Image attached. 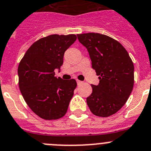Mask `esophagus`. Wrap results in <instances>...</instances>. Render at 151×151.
Returning a JSON list of instances; mask_svg holds the SVG:
<instances>
[{"label": "esophagus", "instance_id": "esophagus-1", "mask_svg": "<svg viewBox=\"0 0 151 151\" xmlns=\"http://www.w3.org/2000/svg\"><path fill=\"white\" fill-rule=\"evenodd\" d=\"M77 85H80V84L83 83L82 81H80V80H77Z\"/></svg>", "mask_w": 151, "mask_h": 151}]
</instances>
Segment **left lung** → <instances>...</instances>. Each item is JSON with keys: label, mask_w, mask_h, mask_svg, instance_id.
I'll return each instance as SVG.
<instances>
[{"label": "left lung", "mask_w": 151, "mask_h": 151, "mask_svg": "<svg viewBox=\"0 0 151 151\" xmlns=\"http://www.w3.org/2000/svg\"><path fill=\"white\" fill-rule=\"evenodd\" d=\"M86 47L100 82L91 85L92 93L86 98L94 115L108 117L116 113L127 102L134 84V65L126 49L118 41L95 33L77 35Z\"/></svg>", "instance_id": "8db88e82"}]
</instances>
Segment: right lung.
<instances>
[{
  "label": "right lung",
  "instance_id": "add662e5",
  "mask_svg": "<svg viewBox=\"0 0 151 151\" xmlns=\"http://www.w3.org/2000/svg\"><path fill=\"white\" fill-rule=\"evenodd\" d=\"M77 39L74 34L50 35L29 47L18 68V85L31 110L45 120L65 115L77 82L55 77L60 70L65 50Z\"/></svg>",
  "mask_w": 151,
  "mask_h": 151
}]
</instances>
